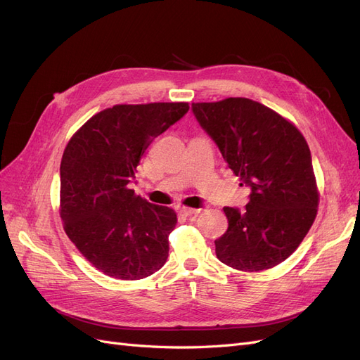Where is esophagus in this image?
<instances>
[{
    "label": "esophagus",
    "instance_id": "esophagus-1",
    "mask_svg": "<svg viewBox=\"0 0 360 360\" xmlns=\"http://www.w3.org/2000/svg\"><path fill=\"white\" fill-rule=\"evenodd\" d=\"M179 212L183 216H192V214H198L201 210L200 209H192V207H180Z\"/></svg>",
    "mask_w": 360,
    "mask_h": 360
}]
</instances>
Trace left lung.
<instances>
[{
	"instance_id": "8db88e82",
	"label": "left lung",
	"mask_w": 360,
	"mask_h": 360,
	"mask_svg": "<svg viewBox=\"0 0 360 360\" xmlns=\"http://www.w3.org/2000/svg\"><path fill=\"white\" fill-rule=\"evenodd\" d=\"M192 111L252 191L245 210L224 207L228 230L214 240L216 257L242 271L278 266L299 248L319 210L307 139L287 118L246 97L192 103Z\"/></svg>"
}]
</instances>
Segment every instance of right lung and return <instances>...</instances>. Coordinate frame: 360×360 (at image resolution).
<instances>
[{"label":"right lung","mask_w":360,"mask_h":360,"mask_svg":"<svg viewBox=\"0 0 360 360\" xmlns=\"http://www.w3.org/2000/svg\"><path fill=\"white\" fill-rule=\"evenodd\" d=\"M188 111L186 102L114 105L93 115L64 148V231L85 259L108 276L143 279L165 264L177 214L141 198L129 183L151 141Z\"/></svg>","instance_id":"add662e5"}]
</instances>
